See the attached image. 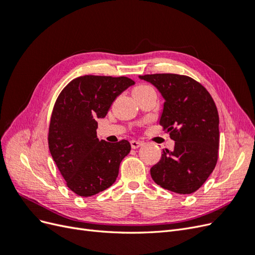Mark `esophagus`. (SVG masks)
I'll return each mask as SVG.
<instances>
[{
    "mask_svg": "<svg viewBox=\"0 0 255 255\" xmlns=\"http://www.w3.org/2000/svg\"><path fill=\"white\" fill-rule=\"evenodd\" d=\"M141 144H142L141 141H137V140H132V141H130V146H132V149L139 148Z\"/></svg>",
    "mask_w": 255,
    "mask_h": 255,
    "instance_id": "obj_1",
    "label": "esophagus"
}]
</instances>
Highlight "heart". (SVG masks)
I'll use <instances>...</instances> for the list:
<instances>
[{"label": "heart", "instance_id": "1", "mask_svg": "<svg viewBox=\"0 0 255 255\" xmlns=\"http://www.w3.org/2000/svg\"><path fill=\"white\" fill-rule=\"evenodd\" d=\"M150 89H153V88L151 86H149V85H139V86L134 88L133 94H137V92H142V91L150 90Z\"/></svg>", "mask_w": 255, "mask_h": 255}]
</instances>
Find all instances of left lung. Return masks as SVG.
<instances>
[{
  "label": "left lung",
  "mask_w": 255,
  "mask_h": 255,
  "mask_svg": "<svg viewBox=\"0 0 255 255\" xmlns=\"http://www.w3.org/2000/svg\"><path fill=\"white\" fill-rule=\"evenodd\" d=\"M165 99L159 125L169 132L174 149L163 150L151 169L160 187L181 195L202 186L218 159L219 116L212 96L186 75L158 73L139 75Z\"/></svg>",
  "instance_id": "1"
}]
</instances>
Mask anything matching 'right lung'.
<instances>
[{
	"label": "right lung",
	"instance_id": "add662e5",
	"mask_svg": "<svg viewBox=\"0 0 255 255\" xmlns=\"http://www.w3.org/2000/svg\"><path fill=\"white\" fill-rule=\"evenodd\" d=\"M134 84L126 76L84 75L59 94L51 116L49 149L67 186L78 196L99 194L117 179L130 144L126 139L100 141L97 120L104 118L115 99Z\"/></svg>",
	"mask_w": 255,
	"mask_h": 255
}]
</instances>
